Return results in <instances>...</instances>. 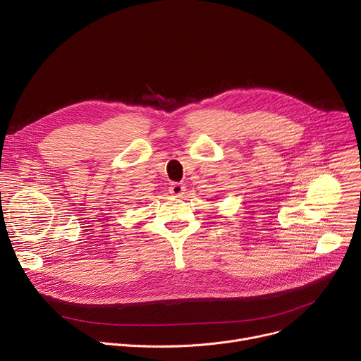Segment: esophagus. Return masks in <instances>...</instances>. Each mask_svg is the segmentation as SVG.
Listing matches in <instances>:
<instances>
[{
  "mask_svg": "<svg viewBox=\"0 0 361 361\" xmlns=\"http://www.w3.org/2000/svg\"><path fill=\"white\" fill-rule=\"evenodd\" d=\"M184 191H185V187H184L183 183H174V184L170 185V192L173 195H176V197H181Z\"/></svg>",
  "mask_w": 361,
  "mask_h": 361,
  "instance_id": "esophagus-1",
  "label": "esophagus"
}]
</instances>
